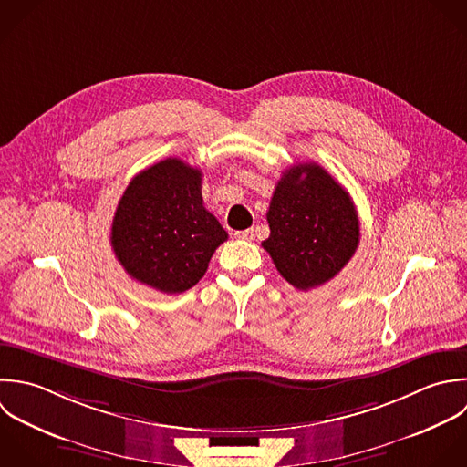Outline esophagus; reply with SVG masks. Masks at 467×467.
<instances>
[{"label": "esophagus", "mask_w": 467, "mask_h": 467, "mask_svg": "<svg viewBox=\"0 0 467 467\" xmlns=\"http://www.w3.org/2000/svg\"><path fill=\"white\" fill-rule=\"evenodd\" d=\"M234 238H238V240H245V242H251V240L254 238V231H253V229L236 231V233H234Z\"/></svg>", "instance_id": "1"}]
</instances>
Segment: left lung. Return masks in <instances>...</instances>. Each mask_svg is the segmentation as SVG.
Instances as JSON below:
<instances>
[{"label":"left lung","mask_w":467,"mask_h":467,"mask_svg":"<svg viewBox=\"0 0 467 467\" xmlns=\"http://www.w3.org/2000/svg\"><path fill=\"white\" fill-rule=\"evenodd\" d=\"M262 247L278 273L307 291L335 278L360 244V222L349 192L320 165L298 163L282 172Z\"/></svg>","instance_id":"obj_1"}]
</instances>
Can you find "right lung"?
<instances>
[{
  "instance_id": "obj_1",
  "label": "right lung",
  "mask_w": 467,
  "mask_h": 467,
  "mask_svg": "<svg viewBox=\"0 0 467 467\" xmlns=\"http://www.w3.org/2000/svg\"><path fill=\"white\" fill-rule=\"evenodd\" d=\"M227 236L203 207L202 171L167 158L127 185L114 213L110 245L130 278L176 295L202 280Z\"/></svg>"
}]
</instances>
